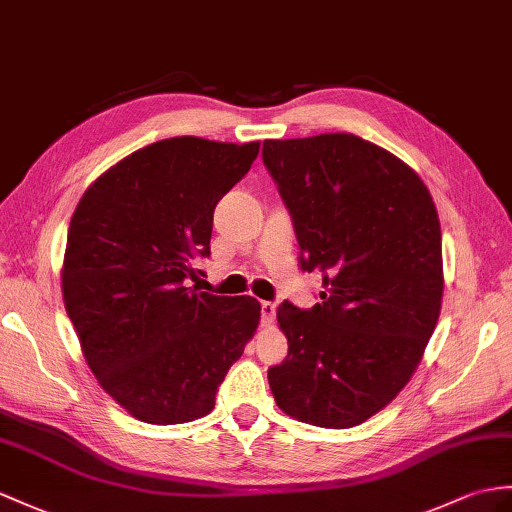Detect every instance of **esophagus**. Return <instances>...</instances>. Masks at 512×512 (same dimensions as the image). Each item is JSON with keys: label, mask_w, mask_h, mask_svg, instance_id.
Wrapping results in <instances>:
<instances>
[{"label": "esophagus", "mask_w": 512, "mask_h": 512, "mask_svg": "<svg viewBox=\"0 0 512 512\" xmlns=\"http://www.w3.org/2000/svg\"><path fill=\"white\" fill-rule=\"evenodd\" d=\"M260 317H263V326H271L273 317H276V304L260 302Z\"/></svg>", "instance_id": "esophagus-1"}]
</instances>
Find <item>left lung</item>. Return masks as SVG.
Listing matches in <instances>:
<instances>
[{"instance_id": "1", "label": "left lung", "mask_w": 512, "mask_h": 512, "mask_svg": "<svg viewBox=\"0 0 512 512\" xmlns=\"http://www.w3.org/2000/svg\"><path fill=\"white\" fill-rule=\"evenodd\" d=\"M263 162L289 208L299 267L321 273V302L278 308L289 354L267 378L276 404L343 430L376 415L413 376L441 313V223L406 162L334 132L265 141Z\"/></svg>"}]
</instances>
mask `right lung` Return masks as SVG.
Segmentation results:
<instances>
[{"label":"right lung","instance_id":"obj_1","mask_svg":"<svg viewBox=\"0 0 512 512\" xmlns=\"http://www.w3.org/2000/svg\"><path fill=\"white\" fill-rule=\"evenodd\" d=\"M260 143L176 136L102 173L71 217L62 297L102 389L145 423L208 415L252 339L254 297L199 291L213 213Z\"/></svg>","mask_w":512,"mask_h":512}]
</instances>
